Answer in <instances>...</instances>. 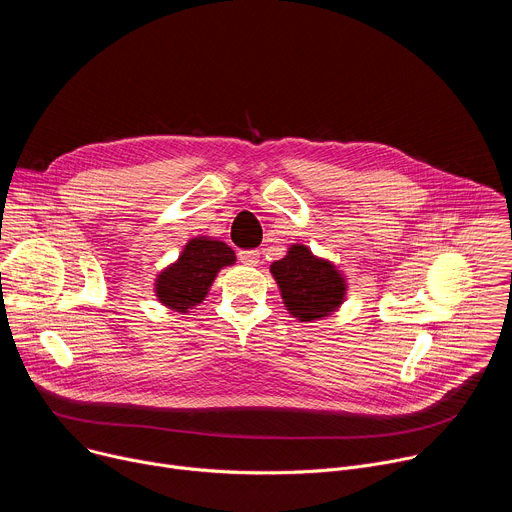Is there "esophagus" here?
Returning <instances> with one entry per match:
<instances>
[{
  "label": "esophagus",
  "mask_w": 512,
  "mask_h": 512,
  "mask_svg": "<svg viewBox=\"0 0 512 512\" xmlns=\"http://www.w3.org/2000/svg\"><path fill=\"white\" fill-rule=\"evenodd\" d=\"M239 259L243 265H249V267H255L259 263V251L255 249H249V251H241L239 253Z\"/></svg>",
  "instance_id": "obj_1"
}]
</instances>
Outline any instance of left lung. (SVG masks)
I'll list each match as a JSON object with an SVG mask.
<instances>
[{"label":"left lung","instance_id":"8db88e82","mask_svg":"<svg viewBox=\"0 0 512 512\" xmlns=\"http://www.w3.org/2000/svg\"><path fill=\"white\" fill-rule=\"evenodd\" d=\"M269 271L279 285L285 308L302 322L322 320L344 302V275L306 245H291L287 255L275 261Z\"/></svg>","mask_w":512,"mask_h":512}]
</instances>
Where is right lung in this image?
Wrapping results in <instances>:
<instances>
[{"instance_id": "1", "label": "right lung", "mask_w": 512, "mask_h": 512, "mask_svg": "<svg viewBox=\"0 0 512 512\" xmlns=\"http://www.w3.org/2000/svg\"><path fill=\"white\" fill-rule=\"evenodd\" d=\"M235 261V251L223 241L210 237L190 239L178 261L166 267L156 279L160 304L182 314L194 310L206 298L216 273Z\"/></svg>"}]
</instances>
